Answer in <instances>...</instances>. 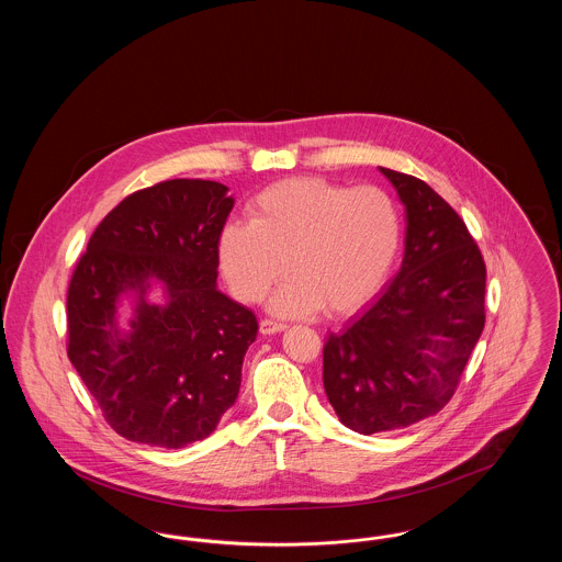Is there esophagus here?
<instances>
[{
  "label": "esophagus",
  "mask_w": 562,
  "mask_h": 562,
  "mask_svg": "<svg viewBox=\"0 0 562 562\" xmlns=\"http://www.w3.org/2000/svg\"><path fill=\"white\" fill-rule=\"evenodd\" d=\"M284 328H286V324H282V322L261 321L259 324V330L263 335H276V333H282Z\"/></svg>",
  "instance_id": "obj_1"
}]
</instances>
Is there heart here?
Segmentation results:
<instances>
[{
	"label": "heart",
	"mask_w": 562,
	"mask_h": 562,
	"mask_svg": "<svg viewBox=\"0 0 562 562\" xmlns=\"http://www.w3.org/2000/svg\"><path fill=\"white\" fill-rule=\"evenodd\" d=\"M396 202L379 188H346L316 177L286 179L248 204V223H229L216 240L218 269L232 293L271 296L276 316L303 318L321 307L349 316L387 280L401 248Z\"/></svg>",
	"instance_id": "1"
}]
</instances>
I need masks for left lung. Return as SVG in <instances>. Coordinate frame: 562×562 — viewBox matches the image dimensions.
<instances>
[{
    "label": "left lung",
    "instance_id": "8db88e82",
    "mask_svg": "<svg viewBox=\"0 0 562 562\" xmlns=\"http://www.w3.org/2000/svg\"><path fill=\"white\" fill-rule=\"evenodd\" d=\"M406 211L396 278L324 344V392L358 434L436 415L484 328L486 268L459 214L417 177L381 168Z\"/></svg>",
    "mask_w": 562,
    "mask_h": 562
}]
</instances>
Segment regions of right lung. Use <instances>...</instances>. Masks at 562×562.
I'll return each mask as SVG.
<instances>
[{
  "label": "right lung",
  "mask_w": 562,
  "mask_h": 562,
  "mask_svg": "<svg viewBox=\"0 0 562 562\" xmlns=\"http://www.w3.org/2000/svg\"><path fill=\"white\" fill-rule=\"evenodd\" d=\"M216 181L134 191L99 223L67 293V353L109 426L183 449L213 434L240 392L255 314L216 289V240L234 209ZM158 283L165 301L146 296ZM134 303L119 326L116 307Z\"/></svg>",
  "instance_id": "add662e5"
}]
</instances>
